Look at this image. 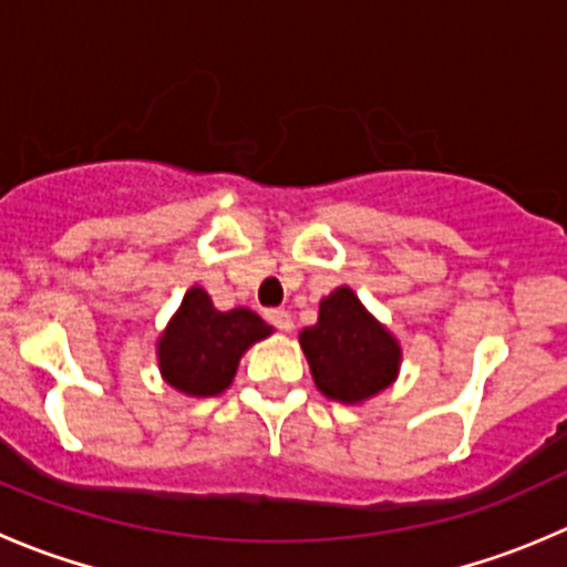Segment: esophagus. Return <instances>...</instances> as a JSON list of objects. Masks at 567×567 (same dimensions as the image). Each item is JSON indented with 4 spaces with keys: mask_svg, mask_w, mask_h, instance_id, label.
<instances>
[{
    "mask_svg": "<svg viewBox=\"0 0 567 567\" xmlns=\"http://www.w3.org/2000/svg\"><path fill=\"white\" fill-rule=\"evenodd\" d=\"M268 323H271V327H277L279 332H290V329H293V318H290V312H285V310L268 312Z\"/></svg>",
    "mask_w": 567,
    "mask_h": 567,
    "instance_id": "obj_1",
    "label": "esophagus"
}]
</instances>
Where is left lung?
I'll return each mask as SVG.
<instances>
[{"instance_id": "1", "label": "left lung", "mask_w": 567, "mask_h": 567, "mask_svg": "<svg viewBox=\"0 0 567 567\" xmlns=\"http://www.w3.org/2000/svg\"><path fill=\"white\" fill-rule=\"evenodd\" d=\"M312 379L323 395L357 404L388 388L399 371V343L373 321L351 288L321 301L316 327L299 334Z\"/></svg>"}]
</instances>
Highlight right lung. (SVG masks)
<instances>
[{
  "label": "right lung",
  "mask_w": 567,
  "mask_h": 567,
  "mask_svg": "<svg viewBox=\"0 0 567 567\" xmlns=\"http://www.w3.org/2000/svg\"><path fill=\"white\" fill-rule=\"evenodd\" d=\"M268 334L271 327L257 312L246 307L221 312L205 290L190 288L157 343L161 371L183 393L216 395L229 388L244 351Z\"/></svg>",
  "instance_id": "right-lung-1"
}]
</instances>
